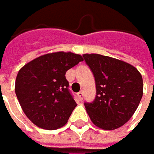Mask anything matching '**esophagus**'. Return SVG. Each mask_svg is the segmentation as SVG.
I'll use <instances>...</instances> for the list:
<instances>
[{"mask_svg": "<svg viewBox=\"0 0 154 154\" xmlns=\"http://www.w3.org/2000/svg\"><path fill=\"white\" fill-rule=\"evenodd\" d=\"M78 97H79L80 100H82V99H83V92H82V91H80V92L78 93Z\"/></svg>", "mask_w": 154, "mask_h": 154, "instance_id": "esophagus-1", "label": "esophagus"}]
</instances>
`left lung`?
<instances>
[{"mask_svg":"<svg viewBox=\"0 0 154 154\" xmlns=\"http://www.w3.org/2000/svg\"><path fill=\"white\" fill-rule=\"evenodd\" d=\"M93 72L96 98L84 103L91 122L103 130L125 125L135 112L143 97V78L132 64L98 54H82Z\"/></svg>","mask_w":154,"mask_h":154,"instance_id":"left-lung-1","label":"left lung"}]
</instances>
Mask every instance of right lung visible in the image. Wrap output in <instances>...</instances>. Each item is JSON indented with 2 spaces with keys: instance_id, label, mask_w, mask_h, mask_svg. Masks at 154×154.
<instances>
[{
  "instance_id": "add662e5",
  "label": "right lung",
  "mask_w": 154,
  "mask_h": 154,
  "mask_svg": "<svg viewBox=\"0 0 154 154\" xmlns=\"http://www.w3.org/2000/svg\"><path fill=\"white\" fill-rule=\"evenodd\" d=\"M82 61L81 54L54 52L30 61L19 71L16 96L34 125L55 130L67 123L77 104L68 90L65 72Z\"/></svg>"
}]
</instances>
